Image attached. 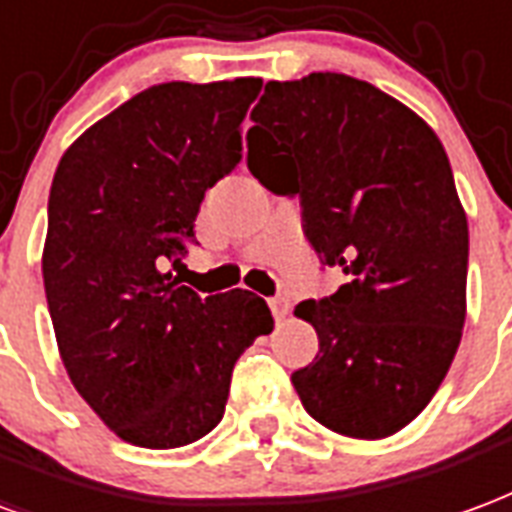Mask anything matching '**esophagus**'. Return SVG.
I'll return each mask as SVG.
<instances>
[{
	"instance_id": "34e87169",
	"label": "esophagus",
	"mask_w": 512,
	"mask_h": 512,
	"mask_svg": "<svg viewBox=\"0 0 512 512\" xmlns=\"http://www.w3.org/2000/svg\"><path fill=\"white\" fill-rule=\"evenodd\" d=\"M268 304H271V312H274L276 323H282L287 314H290V301H287L285 295H274V298H271Z\"/></svg>"
}]
</instances>
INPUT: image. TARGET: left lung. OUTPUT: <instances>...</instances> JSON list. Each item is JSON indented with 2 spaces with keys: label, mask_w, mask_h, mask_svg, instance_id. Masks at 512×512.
<instances>
[{
  "label": "left lung",
  "mask_w": 512,
  "mask_h": 512,
  "mask_svg": "<svg viewBox=\"0 0 512 512\" xmlns=\"http://www.w3.org/2000/svg\"><path fill=\"white\" fill-rule=\"evenodd\" d=\"M252 121V176L301 198L309 244L347 276L295 306L320 339L295 391L325 429L391 437L437 393L467 317L469 227L448 154L418 113L342 73L268 81Z\"/></svg>",
  "instance_id": "1"
}]
</instances>
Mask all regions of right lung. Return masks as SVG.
Returning <instances> with one entry per match:
<instances>
[{"mask_svg": "<svg viewBox=\"0 0 512 512\" xmlns=\"http://www.w3.org/2000/svg\"><path fill=\"white\" fill-rule=\"evenodd\" d=\"M260 78L160 83L64 151L48 198L43 282L75 391L138 448L206 437L230 374L274 317L249 290L206 295L165 263L195 241L206 192L241 162Z\"/></svg>", "mask_w": 512, "mask_h": 512, "instance_id": "1", "label": "right lung"}]
</instances>
